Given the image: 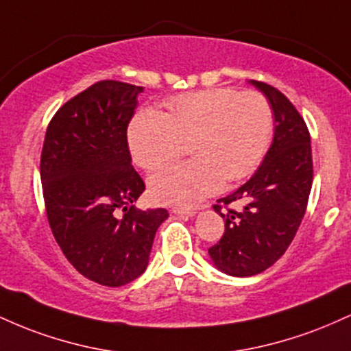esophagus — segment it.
Returning a JSON list of instances; mask_svg holds the SVG:
<instances>
[{
  "instance_id": "34e87169",
  "label": "esophagus",
  "mask_w": 351,
  "mask_h": 351,
  "mask_svg": "<svg viewBox=\"0 0 351 351\" xmlns=\"http://www.w3.org/2000/svg\"><path fill=\"white\" fill-rule=\"evenodd\" d=\"M171 213L178 216H195L196 209L195 208H173Z\"/></svg>"
}]
</instances>
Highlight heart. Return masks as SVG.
I'll use <instances>...</instances> for the list:
<instances>
[{"label": "heart", "mask_w": 351, "mask_h": 351, "mask_svg": "<svg viewBox=\"0 0 351 351\" xmlns=\"http://www.w3.org/2000/svg\"><path fill=\"white\" fill-rule=\"evenodd\" d=\"M165 106L167 114L138 112L128 128L132 156L147 171L175 162L183 142H191L196 158L152 176L150 193L160 203L193 206L219 191L224 178L251 175L267 152L274 114L257 92L208 88L175 95Z\"/></svg>", "instance_id": "heart-1"}]
</instances>
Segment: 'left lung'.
Masks as SVG:
<instances>
[{"mask_svg": "<svg viewBox=\"0 0 351 351\" xmlns=\"http://www.w3.org/2000/svg\"><path fill=\"white\" fill-rule=\"evenodd\" d=\"M251 84L267 97L276 127L259 170L215 204L226 224L209 256L219 271L234 277L261 274L284 256L304 219L313 180L310 134L302 115L276 87Z\"/></svg>", "mask_w": 351, "mask_h": 351, "instance_id": "1", "label": "left lung"}]
</instances>
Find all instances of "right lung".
<instances>
[{
  "mask_svg": "<svg viewBox=\"0 0 351 351\" xmlns=\"http://www.w3.org/2000/svg\"><path fill=\"white\" fill-rule=\"evenodd\" d=\"M143 87L100 80L67 100L46 130L41 181L56 243L88 280L120 287L142 276L165 208L136 209L145 183L127 128Z\"/></svg>",
  "mask_w": 351,
  "mask_h": 351,
  "instance_id": "add662e5",
  "label": "right lung"
}]
</instances>
